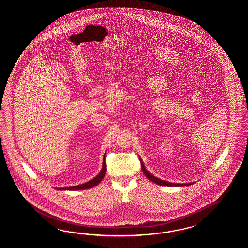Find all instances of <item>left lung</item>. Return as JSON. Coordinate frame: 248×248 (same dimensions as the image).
<instances>
[{
  "label": "left lung",
  "instance_id": "1",
  "mask_svg": "<svg viewBox=\"0 0 248 248\" xmlns=\"http://www.w3.org/2000/svg\"><path fill=\"white\" fill-rule=\"evenodd\" d=\"M140 160H141V166H142V170L143 174L146 175L148 179L151 180L152 182L157 184V185L168 186V187H183V186H188V185H192V183H190V184H174V183H169V182H166V181H163V180L157 178V177H155L154 175L151 174L147 169H145L144 165L142 163V159H140Z\"/></svg>",
  "mask_w": 248,
  "mask_h": 248
}]
</instances>
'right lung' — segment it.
Wrapping results in <instances>:
<instances>
[{"instance_id": "right-lung-1", "label": "right lung", "mask_w": 248, "mask_h": 248, "mask_svg": "<svg viewBox=\"0 0 248 248\" xmlns=\"http://www.w3.org/2000/svg\"><path fill=\"white\" fill-rule=\"evenodd\" d=\"M106 157V156H105ZM106 171V165L105 158H104V162H103V169L100 171V173L97 174L93 179L90 180L89 182L82 184V185H76V186H72V187H66V188H58V190H86V189H90L92 187H95V185H98L103 178L105 177Z\"/></svg>"}]
</instances>
